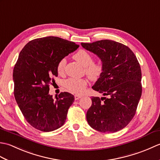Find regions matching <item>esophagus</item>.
<instances>
[{
    "instance_id": "esophagus-1",
    "label": "esophagus",
    "mask_w": 160,
    "mask_h": 160,
    "mask_svg": "<svg viewBox=\"0 0 160 160\" xmlns=\"http://www.w3.org/2000/svg\"><path fill=\"white\" fill-rule=\"evenodd\" d=\"M82 96H80V95H78V94H76V95H75V96H74L75 100H78V99H80V98H82Z\"/></svg>"
}]
</instances>
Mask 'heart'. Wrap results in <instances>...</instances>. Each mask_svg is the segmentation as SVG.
Listing matches in <instances>:
<instances>
[{
  "instance_id": "b5f03b06",
  "label": "heart",
  "mask_w": 160,
  "mask_h": 160,
  "mask_svg": "<svg viewBox=\"0 0 160 160\" xmlns=\"http://www.w3.org/2000/svg\"><path fill=\"white\" fill-rule=\"evenodd\" d=\"M73 58L85 67V73L91 80L99 79L104 71V66L102 62H94L92 54L84 49H80L73 55ZM66 60L61 59L57 64V71L58 73H62L65 67ZM87 84L85 79L71 78L66 80L64 86L67 90L74 93H82Z\"/></svg>"
}]
</instances>
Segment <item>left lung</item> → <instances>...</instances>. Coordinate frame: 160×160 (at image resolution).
Returning <instances> with one entry per match:
<instances>
[{"instance_id":"8db88e82","label":"left lung","mask_w":160,"mask_h":160,"mask_svg":"<svg viewBox=\"0 0 160 160\" xmlns=\"http://www.w3.org/2000/svg\"><path fill=\"white\" fill-rule=\"evenodd\" d=\"M96 54L104 71L92 87L107 97H92L87 120L91 128L115 132L127 127L136 112L142 96V72L134 53L123 44L111 40L81 43Z\"/></svg>"}]
</instances>
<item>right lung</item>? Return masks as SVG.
I'll return each instance as SVG.
<instances>
[{"label":"right lung","instance_id":"obj_1","mask_svg":"<svg viewBox=\"0 0 160 160\" xmlns=\"http://www.w3.org/2000/svg\"><path fill=\"white\" fill-rule=\"evenodd\" d=\"M79 45L58 37L48 36L29 42L20 52L13 68L14 97L23 116L33 128L44 132L64 124L74 96L60 93L54 100L49 84L58 76L59 61Z\"/></svg>","mask_w":160,"mask_h":160}]
</instances>
